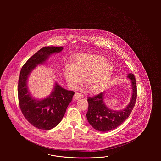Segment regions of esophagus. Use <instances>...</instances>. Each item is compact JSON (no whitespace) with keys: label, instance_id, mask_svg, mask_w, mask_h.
I'll return each mask as SVG.
<instances>
[{"label":"esophagus","instance_id":"34e87169","mask_svg":"<svg viewBox=\"0 0 161 161\" xmlns=\"http://www.w3.org/2000/svg\"><path fill=\"white\" fill-rule=\"evenodd\" d=\"M83 95L82 94H81V93H75V94H74V98L75 99V100H78V99H80V98H83Z\"/></svg>","mask_w":161,"mask_h":161}]
</instances>
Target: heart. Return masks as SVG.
I'll use <instances>...</instances> for the list:
<instances>
[{
  "instance_id": "heart-1",
  "label": "heart",
  "mask_w": 161,
  "mask_h": 161,
  "mask_svg": "<svg viewBox=\"0 0 161 161\" xmlns=\"http://www.w3.org/2000/svg\"><path fill=\"white\" fill-rule=\"evenodd\" d=\"M113 72V65L102 57L84 54L78 56L72 66L67 65L64 75L70 87L75 88L82 82L89 91L97 93L106 87Z\"/></svg>"
}]
</instances>
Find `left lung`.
<instances>
[{"mask_svg": "<svg viewBox=\"0 0 161 161\" xmlns=\"http://www.w3.org/2000/svg\"><path fill=\"white\" fill-rule=\"evenodd\" d=\"M127 78L131 82L132 97L126 107L121 110H114L107 107L104 102V92L88 98L86 116L90 125L96 130L108 132L114 129L121 125L132 112L136 99V83L133 74H128Z\"/></svg>", "mask_w": 161, "mask_h": 161, "instance_id": "obj_1", "label": "left lung"}]
</instances>
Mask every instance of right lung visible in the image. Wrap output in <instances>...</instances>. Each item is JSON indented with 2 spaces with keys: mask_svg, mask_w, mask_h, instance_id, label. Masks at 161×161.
<instances>
[{
  "mask_svg": "<svg viewBox=\"0 0 161 161\" xmlns=\"http://www.w3.org/2000/svg\"><path fill=\"white\" fill-rule=\"evenodd\" d=\"M63 49V47H44L32 55L20 70L18 89L20 108L25 119L39 129L50 130L58 125L72 100L74 92L55 83L49 96L37 99L29 93L28 77L37 65L44 64L51 55L59 53Z\"/></svg>",
  "mask_w": 161,
  "mask_h": 161,
  "instance_id": "1",
  "label": "right lung"
}]
</instances>
